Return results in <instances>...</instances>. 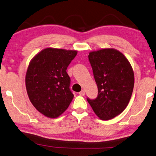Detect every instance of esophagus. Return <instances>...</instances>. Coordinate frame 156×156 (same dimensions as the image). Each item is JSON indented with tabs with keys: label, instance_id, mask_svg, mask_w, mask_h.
Masks as SVG:
<instances>
[{
	"label": "esophagus",
	"instance_id": "34e87169",
	"mask_svg": "<svg viewBox=\"0 0 156 156\" xmlns=\"http://www.w3.org/2000/svg\"><path fill=\"white\" fill-rule=\"evenodd\" d=\"M79 94L80 96H84V95H85V90H82L81 91H80Z\"/></svg>",
	"mask_w": 156,
	"mask_h": 156
}]
</instances>
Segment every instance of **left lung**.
<instances>
[{"label":"left lung","mask_w":156,"mask_h":156,"mask_svg":"<svg viewBox=\"0 0 156 156\" xmlns=\"http://www.w3.org/2000/svg\"><path fill=\"white\" fill-rule=\"evenodd\" d=\"M89 59L98 88V96L87 99L101 120L120 115L128 105L134 84V74L127 58L115 48L89 52Z\"/></svg>","instance_id":"8db88e82"}]
</instances>
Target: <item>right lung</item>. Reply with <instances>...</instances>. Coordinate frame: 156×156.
Segmentation results:
<instances>
[{
	"instance_id": "right-lung-1",
	"label": "right lung",
	"mask_w": 156,
	"mask_h": 156,
	"mask_svg": "<svg viewBox=\"0 0 156 156\" xmlns=\"http://www.w3.org/2000/svg\"><path fill=\"white\" fill-rule=\"evenodd\" d=\"M78 51L46 48L30 62L25 76L27 93L40 113L56 119L67 110L74 95L66 70Z\"/></svg>"
}]
</instances>
